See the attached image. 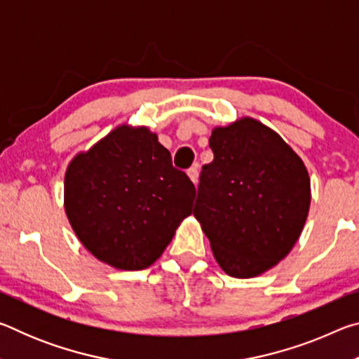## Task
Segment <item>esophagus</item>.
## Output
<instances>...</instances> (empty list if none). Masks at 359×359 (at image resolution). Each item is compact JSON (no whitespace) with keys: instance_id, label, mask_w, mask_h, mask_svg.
Instances as JSON below:
<instances>
[{"instance_id":"34e87169","label":"esophagus","mask_w":359,"mask_h":359,"mask_svg":"<svg viewBox=\"0 0 359 359\" xmlns=\"http://www.w3.org/2000/svg\"><path fill=\"white\" fill-rule=\"evenodd\" d=\"M188 177H190V180L193 182L194 185L198 184V179H199V171H198V168H196V166H193V168L188 169Z\"/></svg>"}]
</instances>
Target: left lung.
<instances>
[{
  "mask_svg": "<svg viewBox=\"0 0 359 359\" xmlns=\"http://www.w3.org/2000/svg\"><path fill=\"white\" fill-rule=\"evenodd\" d=\"M193 215L231 277L259 276L290 253L311 208V179L296 151L244 117L212 131Z\"/></svg>",
  "mask_w": 359,
  "mask_h": 359,
  "instance_id": "obj_1",
  "label": "left lung"
}]
</instances>
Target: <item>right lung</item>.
<instances>
[{"label": "right lung", "instance_id": "add662e5", "mask_svg": "<svg viewBox=\"0 0 359 359\" xmlns=\"http://www.w3.org/2000/svg\"><path fill=\"white\" fill-rule=\"evenodd\" d=\"M193 182L145 126H117L65 175V210L83 247L123 271L145 269L161 257L191 214Z\"/></svg>", "mask_w": 359, "mask_h": 359}]
</instances>
